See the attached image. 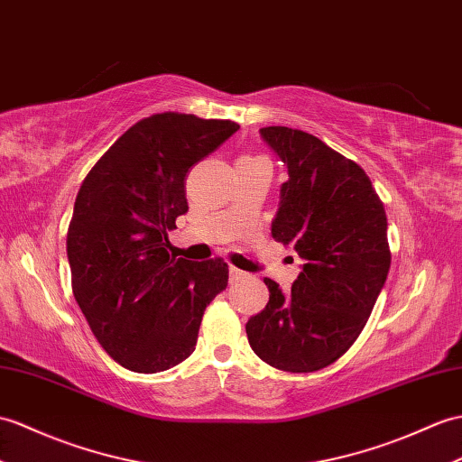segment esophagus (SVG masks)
<instances>
[{"instance_id":"obj_1","label":"esophagus","mask_w":462,"mask_h":462,"mask_svg":"<svg viewBox=\"0 0 462 462\" xmlns=\"http://www.w3.org/2000/svg\"><path fill=\"white\" fill-rule=\"evenodd\" d=\"M228 275H230V282H238V280H242V277H245V273L234 265L228 267Z\"/></svg>"}]
</instances>
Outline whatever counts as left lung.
I'll return each mask as SVG.
<instances>
[{
    "label": "left lung",
    "instance_id": "1",
    "mask_svg": "<svg viewBox=\"0 0 462 462\" xmlns=\"http://www.w3.org/2000/svg\"><path fill=\"white\" fill-rule=\"evenodd\" d=\"M260 135L289 175L272 236L303 270L289 293L265 277L270 301L245 332L270 366L315 372L354 345L376 305L392 263L388 218L364 169L319 137L283 125Z\"/></svg>",
    "mask_w": 462,
    "mask_h": 462
}]
</instances>
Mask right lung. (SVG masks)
I'll return each mask as SVG.
<instances>
[{"mask_svg":"<svg viewBox=\"0 0 462 462\" xmlns=\"http://www.w3.org/2000/svg\"><path fill=\"white\" fill-rule=\"evenodd\" d=\"M238 130L230 120L153 114L82 180L67 234L72 293L96 340L127 370L155 374L189 358L207 305L228 285L220 257L171 255L167 230L189 210V169Z\"/></svg>","mask_w":462,"mask_h":462,"instance_id":"right-lung-1","label":"right lung"}]
</instances>
